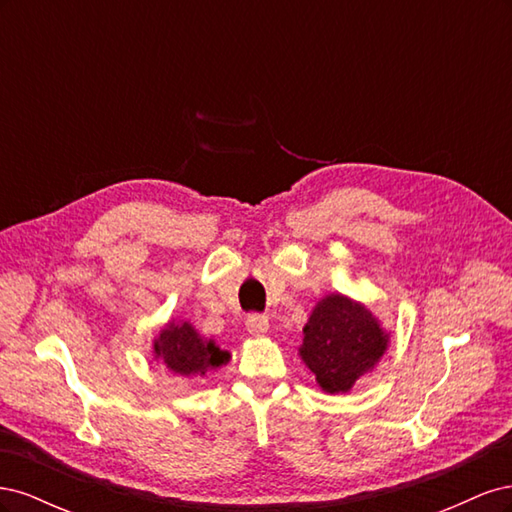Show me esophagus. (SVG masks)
Returning <instances> with one entry per match:
<instances>
[{
  "label": "esophagus",
  "mask_w": 512,
  "mask_h": 512,
  "mask_svg": "<svg viewBox=\"0 0 512 512\" xmlns=\"http://www.w3.org/2000/svg\"><path fill=\"white\" fill-rule=\"evenodd\" d=\"M247 324V331H250L252 335H265L269 331V318L265 314H250L245 320Z\"/></svg>",
  "instance_id": "1"
}]
</instances>
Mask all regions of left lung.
Segmentation results:
<instances>
[{
  "mask_svg": "<svg viewBox=\"0 0 512 512\" xmlns=\"http://www.w3.org/2000/svg\"><path fill=\"white\" fill-rule=\"evenodd\" d=\"M303 335V361L327 393L350 391L378 363L389 342L369 309L342 294L316 305Z\"/></svg>",
  "mask_w": 512,
  "mask_h": 512,
  "instance_id": "1",
  "label": "left lung"
}]
</instances>
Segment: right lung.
Instances as JSON below:
<instances>
[{
    "label": "right lung",
    "mask_w": 512,
    "mask_h": 512,
    "mask_svg": "<svg viewBox=\"0 0 512 512\" xmlns=\"http://www.w3.org/2000/svg\"><path fill=\"white\" fill-rule=\"evenodd\" d=\"M156 356L175 374L203 376L207 369L220 367L228 361V352L220 350L213 342H205L192 324H168L156 339Z\"/></svg>",
    "instance_id": "obj_1"
}]
</instances>
